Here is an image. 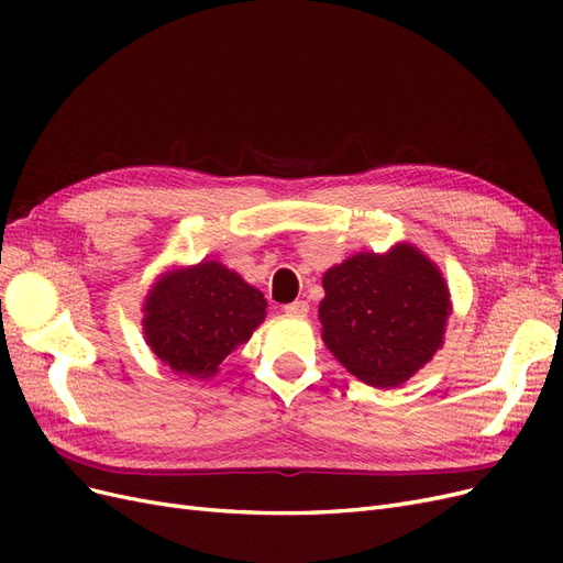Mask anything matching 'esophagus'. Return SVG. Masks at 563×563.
<instances>
[{"label":"esophagus","mask_w":563,"mask_h":563,"mask_svg":"<svg viewBox=\"0 0 563 563\" xmlns=\"http://www.w3.org/2000/svg\"><path fill=\"white\" fill-rule=\"evenodd\" d=\"M284 312H286V314H291V317H305V314L310 312V305L305 302V300H294V302H288V305H286Z\"/></svg>","instance_id":"obj_1"}]
</instances>
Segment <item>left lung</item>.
I'll use <instances>...</instances> for the list:
<instances>
[{
    "mask_svg": "<svg viewBox=\"0 0 563 563\" xmlns=\"http://www.w3.org/2000/svg\"><path fill=\"white\" fill-rule=\"evenodd\" d=\"M321 284L323 343L362 383L399 387L444 345L449 286L416 246L356 253L331 267Z\"/></svg>",
    "mask_w": 563,
    "mask_h": 563,
    "instance_id": "8db88e82",
    "label": "left lung"
}]
</instances>
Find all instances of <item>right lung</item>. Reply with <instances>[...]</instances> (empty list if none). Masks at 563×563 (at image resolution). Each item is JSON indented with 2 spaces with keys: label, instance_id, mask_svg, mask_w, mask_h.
<instances>
[{
  "label": "right lung",
  "instance_id": "obj_1",
  "mask_svg": "<svg viewBox=\"0 0 563 563\" xmlns=\"http://www.w3.org/2000/svg\"><path fill=\"white\" fill-rule=\"evenodd\" d=\"M267 300L218 261L166 272L143 305L145 343L168 368L213 378L225 356L265 319Z\"/></svg>",
  "mask_w": 563,
  "mask_h": 563
}]
</instances>
